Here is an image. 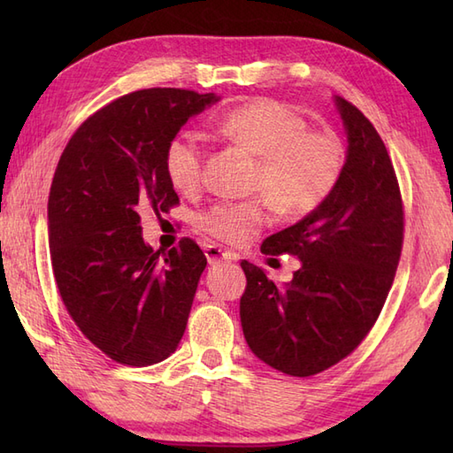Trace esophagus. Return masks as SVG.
Segmentation results:
<instances>
[{
    "label": "esophagus",
    "instance_id": "1",
    "mask_svg": "<svg viewBox=\"0 0 453 453\" xmlns=\"http://www.w3.org/2000/svg\"><path fill=\"white\" fill-rule=\"evenodd\" d=\"M206 253V258L210 265H219V263H226V261H237V255L235 253H229V251H224V249H219L216 245H208L204 249Z\"/></svg>",
    "mask_w": 453,
    "mask_h": 453
}]
</instances>
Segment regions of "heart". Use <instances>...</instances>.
<instances>
[{
    "mask_svg": "<svg viewBox=\"0 0 453 453\" xmlns=\"http://www.w3.org/2000/svg\"><path fill=\"white\" fill-rule=\"evenodd\" d=\"M221 138L258 159L255 190L265 192L284 216H305L329 198L341 179L344 150L333 134L310 132L286 104L261 99L226 114L216 124ZM206 143L182 132L165 150V173L179 192H192L204 177ZM268 201L219 202L196 216V226L226 243L242 245L266 224Z\"/></svg>",
    "mask_w": 453,
    "mask_h": 453,
    "instance_id": "obj_1",
    "label": "heart"
}]
</instances>
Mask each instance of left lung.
I'll return each mask as SVG.
<instances>
[{"instance_id":"obj_1","label":"left lung","mask_w":453,"mask_h":453,"mask_svg":"<svg viewBox=\"0 0 453 453\" xmlns=\"http://www.w3.org/2000/svg\"><path fill=\"white\" fill-rule=\"evenodd\" d=\"M346 134L341 179L323 204L263 242L300 268L276 286L243 261L239 317L249 349L271 368L307 378L346 358L381 311L403 245V204L388 150L364 114L333 97Z\"/></svg>"}]
</instances>
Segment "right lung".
Instances as JSON below:
<instances>
[{"mask_svg":"<svg viewBox=\"0 0 453 453\" xmlns=\"http://www.w3.org/2000/svg\"><path fill=\"white\" fill-rule=\"evenodd\" d=\"M218 101L171 88L124 95L81 124L56 167L48 245L58 290L80 331L120 364L165 360L187 329L206 257L192 239L153 251L140 211L179 204L165 150Z\"/></svg>","mask_w":453,"mask_h":453,"instance_id":"1","label":"right lung"}]
</instances>
